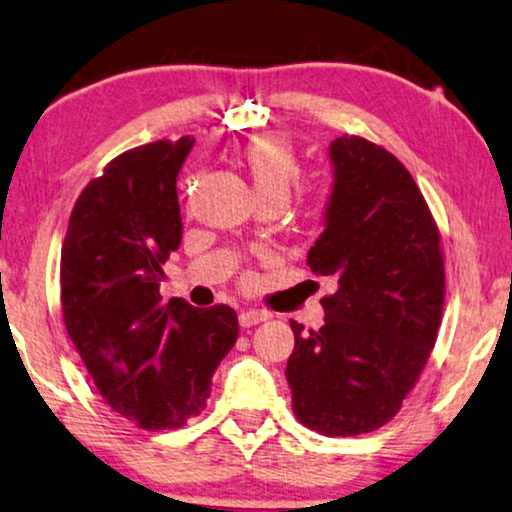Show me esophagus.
<instances>
[{"instance_id":"esophagus-1","label":"esophagus","mask_w":512,"mask_h":512,"mask_svg":"<svg viewBox=\"0 0 512 512\" xmlns=\"http://www.w3.org/2000/svg\"><path fill=\"white\" fill-rule=\"evenodd\" d=\"M268 313L265 310H242L240 313V327L249 329V327H256V324H261L268 320Z\"/></svg>"}]
</instances>
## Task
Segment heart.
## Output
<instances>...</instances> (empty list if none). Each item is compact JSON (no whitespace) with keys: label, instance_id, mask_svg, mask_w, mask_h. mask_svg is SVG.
<instances>
[{"label":"heart","instance_id":"heart-1","mask_svg":"<svg viewBox=\"0 0 512 512\" xmlns=\"http://www.w3.org/2000/svg\"><path fill=\"white\" fill-rule=\"evenodd\" d=\"M242 159L263 202L270 197H280L287 202L291 188L301 178V164L287 136L263 134L251 138L244 145Z\"/></svg>","mask_w":512,"mask_h":512}]
</instances>
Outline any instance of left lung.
Here are the masks:
<instances>
[{
    "label": "left lung",
    "mask_w": 512,
    "mask_h": 512,
    "mask_svg": "<svg viewBox=\"0 0 512 512\" xmlns=\"http://www.w3.org/2000/svg\"><path fill=\"white\" fill-rule=\"evenodd\" d=\"M327 228L308 251L336 282L324 324L291 322V407L305 428L350 437L386 426L435 348L444 305V254L428 202L393 152L362 136L331 143Z\"/></svg>",
    "instance_id": "1"
}]
</instances>
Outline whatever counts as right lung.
Wrapping results in <instances>:
<instances>
[{
  "label": "right lung",
  "mask_w": 512,
  "mask_h": 512,
  "mask_svg": "<svg viewBox=\"0 0 512 512\" xmlns=\"http://www.w3.org/2000/svg\"><path fill=\"white\" fill-rule=\"evenodd\" d=\"M192 143L155 141L105 164L75 202L61 251L70 341L103 400L143 430L199 416L240 334L230 305L159 296L162 265L181 247L176 176Z\"/></svg>",
  "instance_id": "add662e5"
}]
</instances>
